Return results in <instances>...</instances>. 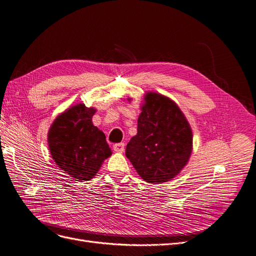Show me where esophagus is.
I'll use <instances>...</instances> for the list:
<instances>
[{
	"instance_id": "obj_1",
	"label": "esophagus",
	"mask_w": 256,
	"mask_h": 256,
	"mask_svg": "<svg viewBox=\"0 0 256 256\" xmlns=\"http://www.w3.org/2000/svg\"><path fill=\"white\" fill-rule=\"evenodd\" d=\"M114 151L118 152V153H122L123 151H124V144L120 142V144H114Z\"/></svg>"
}]
</instances>
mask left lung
I'll list each match as a JSON object with an SVG mask.
<instances>
[{
	"label": "left lung",
	"mask_w": 256,
	"mask_h": 256,
	"mask_svg": "<svg viewBox=\"0 0 256 256\" xmlns=\"http://www.w3.org/2000/svg\"><path fill=\"white\" fill-rule=\"evenodd\" d=\"M140 110L137 135L130 140L126 155L146 182H168L190 158L192 128L176 103L160 94H146Z\"/></svg>",
	"instance_id": "left-lung-1"
}]
</instances>
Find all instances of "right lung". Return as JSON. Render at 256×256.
<instances>
[{
    "label": "right lung",
    "instance_id": "obj_1",
    "mask_svg": "<svg viewBox=\"0 0 256 256\" xmlns=\"http://www.w3.org/2000/svg\"><path fill=\"white\" fill-rule=\"evenodd\" d=\"M94 107L76 104L57 117L48 133L52 158L74 180H92L112 155L102 130L92 124Z\"/></svg>",
    "mask_w": 256,
    "mask_h": 256
}]
</instances>
